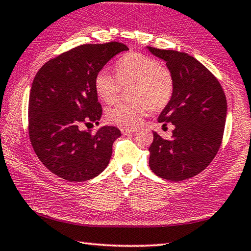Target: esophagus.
<instances>
[{"mask_svg": "<svg viewBox=\"0 0 251 251\" xmlns=\"http://www.w3.org/2000/svg\"><path fill=\"white\" fill-rule=\"evenodd\" d=\"M135 131H137V128L136 127H124V128H122V133L123 134H133Z\"/></svg>", "mask_w": 251, "mask_h": 251, "instance_id": "obj_1", "label": "esophagus"}]
</instances>
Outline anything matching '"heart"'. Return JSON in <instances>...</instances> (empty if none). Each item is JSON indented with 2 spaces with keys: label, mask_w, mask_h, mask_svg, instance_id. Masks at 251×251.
I'll use <instances>...</instances> for the list:
<instances>
[{
  "label": "heart",
  "mask_w": 251,
  "mask_h": 251,
  "mask_svg": "<svg viewBox=\"0 0 251 251\" xmlns=\"http://www.w3.org/2000/svg\"><path fill=\"white\" fill-rule=\"evenodd\" d=\"M124 88H131L133 103H118L106 112L114 124L134 126L150 110H160L169 103L173 93L170 70L143 53H129L117 63V75L104 68L95 78V90L105 103H113Z\"/></svg>",
  "instance_id": "heart-1"
}]
</instances>
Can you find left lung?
Wrapping results in <instances>:
<instances>
[{
	"instance_id": "1",
	"label": "left lung",
	"mask_w": 251,
	"mask_h": 251,
	"mask_svg": "<svg viewBox=\"0 0 251 251\" xmlns=\"http://www.w3.org/2000/svg\"><path fill=\"white\" fill-rule=\"evenodd\" d=\"M147 49L166 62L172 75V97L158 122L175 126L170 139L153 131L149 167L165 180L190 179L212 162L221 147L227 114L225 93L194 57L176 50Z\"/></svg>"
}]
</instances>
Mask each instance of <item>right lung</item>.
Masks as SVG:
<instances>
[{"instance_id":"add662e5","label":"right lung","mask_w":251,"mask_h":251,"mask_svg":"<svg viewBox=\"0 0 251 251\" xmlns=\"http://www.w3.org/2000/svg\"><path fill=\"white\" fill-rule=\"evenodd\" d=\"M124 44H88L59 54L40 68L29 94L28 131L40 161L70 182L93 179L108 166L121 130L103 126L95 134L81 125L102 116L95 78Z\"/></svg>"}]
</instances>
